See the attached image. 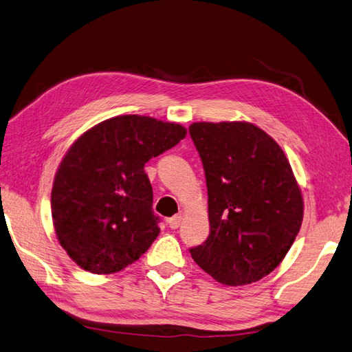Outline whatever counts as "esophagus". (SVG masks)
<instances>
[{
	"instance_id": "obj_1",
	"label": "esophagus",
	"mask_w": 352,
	"mask_h": 352,
	"mask_svg": "<svg viewBox=\"0 0 352 352\" xmlns=\"http://www.w3.org/2000/svg\"><path fill=\"white\" fill-rule=\"evenodd\" d=\"M181 222H182V217L181 215H175V217L168 218L167 224H168V227L171 230H176V228H179V226H181Z\"/></svg>"
}]
</instances>
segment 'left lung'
<instances>
[{
    "mask_svg": "<svg viewBox=\"0 0 352 352\" xmlns=\"http://www.w3.org/2000/svg\"><path fill=\"white\" fill-rule=\"evenodd\" d=\"M210 233L194 261L221 284L246 285L275 270L296 241L303 199L279 144L250 122H195Z\"/></svg>",
    "mask_w": 352,
    "mask_h": 352,
    "instance_id": "1",
    "label": "left lung"
}]
</instances>
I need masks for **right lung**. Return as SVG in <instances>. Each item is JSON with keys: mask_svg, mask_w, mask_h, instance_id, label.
<instances>
[{"mask_svg": "<svg viewBox=\"0 0 352 352\" xmlns=\"http://www.w3.org/2000/svg\"><path fill=\"white\" fill-rule=\"evenodd\" d=\"M185 135L179 124L124 115L73 143L56 171L50 203L58 241L77 265L109 275L149 250L160 218L144 164Z\"/></svg>", "mask_w": 352, "mask_h": 352, "instance_id": "add662e5", "label": "right lung"}]
</instances>
